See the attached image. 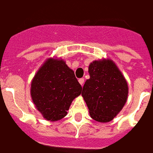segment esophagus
I'll return each instance as SVG.
<instances>
[{
    "instance_id": "obj_1",
    "label": "esophagus",
    "mask_w": 153,
    "mask_h": 153,
    "mask_svg": "<svg viewBox=\"0 0 153 153\" xmlns=\"http://www.w3.org/2000/svg\"><path fill=\"white\" fill-rule=\"evenodd\" d=\"M78 81H79V83H80L81 86H83V85H84V78H80V79H79V80H78Z\"/></svg>"
}]
</instances>
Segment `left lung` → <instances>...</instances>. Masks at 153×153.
<instances>
[{
    "instance_id": "1",
    "label": "left lung",
    "mask_w": 153,
    "mask_h": 153,
    "mask_svg": "<svg viewBox=\"0 0 153 153\" xmlns=\"http://www.w3.org/2000/svg\"><path fill=\"white\" fill-rule=\"evenodd\" d=\"M90 78L83 87L82 95L91 118L108 123L124 107L128 84L115 63L110 59L94 61L89 65Z\"/></svg>"
}]
</instances>
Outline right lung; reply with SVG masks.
<instances>
[{
  "label": "right lung",
  "instance_id": "add662e5",
  "mask_svg": "<svg viewBox=\"0 0 153 153\" xmlns=\"http://www.w3.org/2000/svg\"><path fill=\"white\" fill-rule=\"evenodd\" d=\"M82 87L74 72L62 59L48 58L40 67L30 85V96L46 120L54 122L66 116L73 100Z\"/></svg>",
  "mask_w": 153,
  "mask_h": 153
}]
</instances>
